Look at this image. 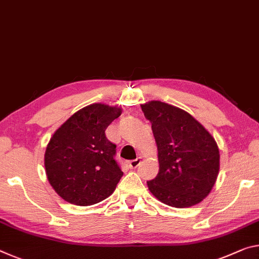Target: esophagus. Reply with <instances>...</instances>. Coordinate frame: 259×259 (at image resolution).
<instances>
[{"label": "esophagus", "instance_id": "esophagus-1", "mask_svg": "<svg viewBox=\"0 0 259 259\" xmlns=\"http://www.w3.org/2000/svg\"><path fill=\"white\" fill-rule=\"evenodd\" d=\"M141 162H142V158H136V159H134V160H130L128 163H129V167L130 168H136V167H138L139 165H141Z\"/></svg>", "mask_w": 259, "mask_h": 259}]
</instances>
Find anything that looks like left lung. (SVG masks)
Returning <instances> with one entry per match:
<instances>
[{"label": "left lung", "instance_id": "left-lung-1", "mask_svg": "<svg viewBox=\"0 0 259 259\" xmlns=\"http://www.w3.org/2000/svg\"><path fill=\"white\" fill-rule=\"evenodd\" d=\"M158 146L159 173L147 181L163 204L183 208L202 202L219 173V149L210 133L183 109L161 101L142 105Z\"/></svg>", "mask_w": 259, "mask_h": 259}]
</instances>
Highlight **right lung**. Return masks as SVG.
I'll return each mask as SVG.
<instances>
[{"mask_svg":"<svg viewBox=\"0 0 259 259\" xmlns=\"http://www.w3.org/2000/svg\"><path fill=\"white\" fill-rule=\"evenodd\" d=\"M121 108L93 104L68 118L55 131L45 153L51 186L68 203L88 206L113 194L123 171L115 159L116 145L106 129Z\"/></svg>","mask_w":259,"mask_h":259,"instance_id":"obj_1","label":"right lung"}]
</instances>
